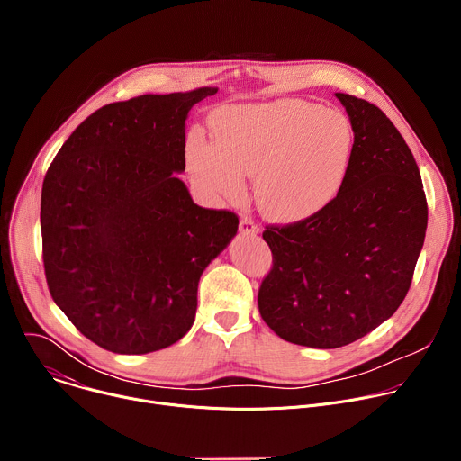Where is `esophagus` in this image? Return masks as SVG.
Masks as SVG:
<instances>
[{"label": "esophagus", "mask_w": 461, "mask_h": 461, "mask_svg": "<svg viewBox=\"0 0 461 461\" xmlns=\"http://www.w3.org/2000/svg\"><path fill=\"white\" fill-rule=\"evenodd\" d=\"M239 230H240V233H246V235H255V233H258V228H257V224L251 221V217H240Z\"/></svg>", "instance_id": "34e87169"}]
</instances>
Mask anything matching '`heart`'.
Returning <instances> with one entry per match:
<instances>
[{
  "instance_id": "b5f03b06",
  "label": "heart",
  "mask_w": 461,
  "mask_h": 461,
  "mask_svg": "<svg viewBox=\"0 0 461 461\" xmlns=\"http://www.w3.org/2000/svg\"><path fill=\"white\" fill-rule=\"evenodd\" d=\"M215 146H187L191 175L230 203L246 196L242 176L255 178V201L281 224L306 221L330 204L343 187L354 127L338 109L304 100L230 105L213 114Z\"/></svg>"
}]
</instances>
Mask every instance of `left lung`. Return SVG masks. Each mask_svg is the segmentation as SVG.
<instances>
[{
  "instance_id": "left-lung-1",
  "label": "left lung",
  "mask_w": 461,
  "mask_h": 461,
  "mask_svg": "<svg viewBox=\"0 0 461 461\" xmlns=\"http://www.w3.org/2000/svg\"><path fill=\"white\" fill-rule=\"evenodd\" d=\"M354 151L336 199L317 215L267 226L274 265L258 312L288 343L350 345L403 303L427 231L421 175L405 139L374 104L336 93Z\"/></svg>"
}]
</instances>
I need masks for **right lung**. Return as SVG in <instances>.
I'll return each instance as SVG.
<instances>
[{"instance_id":"obj_1","label":"right lung","mask_w":461,"mask_h":461,"mask_svg":"<svg viewBox=\"0 0 461 461\" xmlns=\"http://www.w3.org/2000/svg\"><path fill=\"white\" fill-rule=\"evenodd\" d=\"M215 93L104 105L47 169L40 224L49 292L109 352L148 354L182 339L203 272L237 233L233 212L196 206L176 176L187 113Z\"/></svg>"}]
</instances>
